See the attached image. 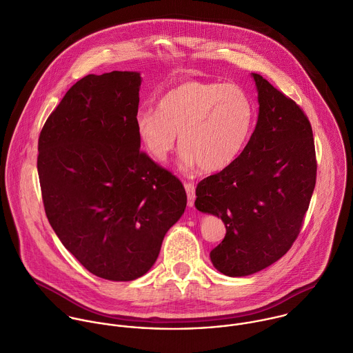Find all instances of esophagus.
<instances>
[{
  "label": "esophagus",
  "mask_w": 353,
  "mask_h": 353,
  "mask_svg": "<svg viewBox=\"0 0 353 353\" xmlns=\"http://www.w3.org/2000/svg\"><path fill=\"white\" fill-rule=\"evenodd\" d=\"M184 188L187 191V202H188V206L192 208L194 206V202H195V185L194 183H184Z\"/></svg>",
  "instance_id": "obj_1"
}]
</instances>
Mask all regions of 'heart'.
<instances>
[{
	"mask_svg": "<svg viewBox=\"0 0 353 353\" xmlns=\"http://www.w3.org/2000/svg\"><path fill=\"white\" fill-rule=\"evenodd\" d=\"M254 104L239 85L184 81L168 90L158 111L140 110L137 134L157 159H166L177 144L183 165H199L214 173L228 168L243 152L254 126Z\"/></svg>",
	"mask_w": 353,
	"mask_h": 353,
	"instance_id": "1",
	"label": "heart"
}]
</instances>
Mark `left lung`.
<instances>
[{
    "label": "left lung",
    "instance_id": "8db88e82",
    "mask_svg": "<svg viewBox=\"0 0 353 353\" xmlns=\"http://www.w3.org/2000/svg\"><path fill=\"white\" fill-rule=\"evenodd\" d=\"M256 129L238 159L196 187L195 208L225 224L210 252L227 276L256 274L283 257L297 239L316 183L312 128L300 105L260 74Z\"/></svg>",
    "mask_w": 353,
    "mask_h": 353
}]
</instances>
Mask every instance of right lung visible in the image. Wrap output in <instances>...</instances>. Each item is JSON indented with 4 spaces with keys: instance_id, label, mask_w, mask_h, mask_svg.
Wrapping results in <instances>:
<instances>
[{
    "instance_id": "1",
    "label": "right lung",
    "mask_w": 353,
    "mask_h": 353,
    "mask_svg": "<svg viewBox=\"0 0 353 353\" xmlns=\"http://www.w3.org/2000/svg\"><path fill=\"white\" fill-rule=\"evenodd\" d=\"M140 83L136 71L83 77L38 139L49 224L89 272L115 282L150 271L187 206L181 181L140 151Z\"/></svg>"
}]
</instances>
